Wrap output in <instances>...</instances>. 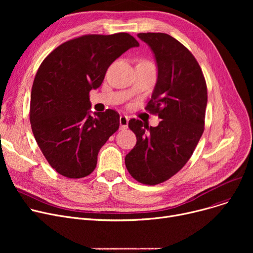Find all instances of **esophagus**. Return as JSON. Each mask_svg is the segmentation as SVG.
<instances>
[{
  "label": "esophagus",
  "mask_w": 253,
  "mask_h": 253,
  "mask_svg": "<svg viewBox=\"0 0 253 253\" xmlns=\"http://www.w3.org/2000/svg\"><path fill=\"white\" fill-rule=\"evenodd\" d=\"M128 121H129V119H128L127 116L123 115V116L120 117V128H121L122 130L127 129L128 128Z\"/></svg>",
  "instance_id": "34e87169"
}]
</instances>
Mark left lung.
Listing matches in <instances>:
<instances>
[{
	"label": "left lung",
	"instance_id": "8db88e82",
	"mask_svg": "<svg viewBox=\"0 0 253 253\" xmlns=\"http://www.w3.org/2000/svg\"><path fill=\"white\" fill-rule=\"evenodd\" d=\"M137 37L151 47L157 61V83L145 110L161 122L149 127L129 120L137 141L125 165L134 179L155 185L176 174L193 155L204 131L207 86L198 61L176 39L164 33Z\"/></svg>",
	"mask_w": 253,
	"mask_h": 253
}]
</instances>
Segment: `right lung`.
I'll return each instance as SVG.
<instances>
[{
	"label": "right lung",
	"instance_id": "right-lung-1",
	"mask_svg": "<svg viewBox=\"0 0 253 253\" xmlns=\"http://www.w3.org/2000/svg\"><path fill=\"white\" fill-rule=\"evenodd\" d=\"M127 33L85 35L59 45L43 60L34 80L30 121L50 166L62 176L82 178L95 169L97 155L120 126L114 110L89 114V92L109 66L138 47Z\"/></svg>",
	"mask_w": 253,
	"mask_h": 253
}]
</instances>
